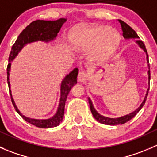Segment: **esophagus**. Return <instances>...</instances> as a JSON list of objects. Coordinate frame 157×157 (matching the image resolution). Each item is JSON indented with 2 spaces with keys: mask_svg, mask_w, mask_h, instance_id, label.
I'll list each match as a JSON object with an SVG mask.
<instances>
[{
  "mask_svg": "<svg viewBox=\"0 0 157 157\" xmlns=\"http://www.w3.org/2000/svg\"><path fill=\"white\" fill-rule=\"evenodd\" d=\"M88 73L85 70H80L78 75V80L80 82H84L87 80Z\"/></svg>",
  "mask_w": 157,
  "mask_h": 157,
  "instance_id": "obj_1",
  "label": "esophagus"
}]
</instances>
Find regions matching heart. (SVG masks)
I'll return each mask as SVG.
<instances>
[{
	"label": "heart",
	"mask_w": 157,
	"mask_h": 157,
	"mask_svg": "<svg viewBox=\"0 0 157 157\" xmlns=\"http://www.w3.org/2000/svg\"><path fill=\"white\" fill-rule=\"evenodd\" d=\"M68 37L73 47L78 50H86L102 41L101 50L104 51L116 45L119 40V34L110 31L107 26L79 25L70 31Z\"/></svg>",
	"instance_id": "b5f03b06"
}]
</instances>
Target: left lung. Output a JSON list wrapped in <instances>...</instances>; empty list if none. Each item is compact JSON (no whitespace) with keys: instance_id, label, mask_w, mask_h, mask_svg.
Instances as JSON below:
<instances>
[{"instance_id":"left-lung-1","label":"left lung","mask_w":157,"mask_h":157,"mask_svg":"<svg viewBox=\"0 0 157 157\" xmlns=\"http://www.w3.org/2000/svg\"><path fill=\"white\" fill-rule=\"evenodd\" d=\"M119 22L120 23L121 25V28H122V36L124 37L125 38H139V36L137 35L136 32L131 28L129 25H128L126 22H124L122 20H119ZM136 42L138 43V44L140 45V47L141 48H143V50L146 52L147 53V62H148V65L150 67V65H149V57H148V54H147V48H146V46H145L144 43L143 42V41L141 40H136ZM148 74H149V84H150V71L149 70L148 71ZM149 89H150V87H149L148 90H147V95H146V97H145L144 100H143V102H142V104L140 105V106L136 110H135L134 112L131 113L130 114H128L126 116H122V117L119 118H116V119H113V118H108V117H105V116H102L101 115L98 114L95 109H94L93 105H92V101H91L90 98H89V105H90V109L91 112H92V115H93L94 118L96 119L97 121H98L101 123H103V124L105 125H110V126H115V125H119V124H123L125 122H128L129 120H130L132 118H133L137 113H139L140 109H142V107L144 105L145 102H146V100H147V95H148V92H149Z\"/></svg>"}]
</instances>
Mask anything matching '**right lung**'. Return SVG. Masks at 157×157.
Listing matches in <instances>:
<instances>
[{"instance_id": "right-lung-1", "label": "right lung", "mask_w": 157, "mask_h": 157, "mask_svg": "<svg viewBox=\"0 0 157 157\" xmlns=\"http://www.w3.org/2000/svg\"><path fill=\"white\" fill-rule=\"evenodd\" d=\"M66 21V19L61 18L57 21H43L37 20L31 22L29 25L26 27L21 31L18 38H17L14 44H13L9 55V63L7 68V84H8L9 92H10V99L12 102L13 105L15 109L16 112L25 119L26 122H29L30 124L35 126L38 128H52L59 126L63 119L64 114H65V105L66 101L68 94L69 93L71 87L75 84L77 83V75L78 73V69L77 68H75L72 71L67 75L63 79L61 86V98L59 102V109L56 114L52 118L48 119H35L31 118L25 117V116L20 113L18 109L15 105L14 99L11 95L10 89V82H9V71L10 69V61L15 58L18 52L24 47L26 44L36 41H48L53 40L57 36V34L60 31L62 24Z\"/></svg>"}]
</instances>
